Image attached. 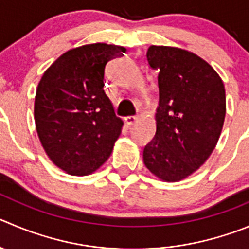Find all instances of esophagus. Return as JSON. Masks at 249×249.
Segmentation results:
<instances>
[{
	"label": "esophagus",
	"mask_w": 249,
	"mask_h": 249,
	"mask_svg": "<svg viewBox=\"0 0 249 249\" xmlns=\"http://www.w3.org/2000/svg\"><path fill=\"white\" fill-rule=\"evenodd\" d=\"M136 122H138V117H134V115H130V117L125 118V123L127 125H134Z\"/></svg>",
	"instance_id": "esophagus-1"
}]
</instances>
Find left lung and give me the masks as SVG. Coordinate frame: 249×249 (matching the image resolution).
I'll list each match as a JSON object with an SVG mask.
<instances>
[{
    "mask_svg": "<svg viewBox=\"0 0 249 249\" xmlns=\"http://www.w3.org/2000/svg\"><path fill=\"white\" fill-rule=\"evenodd\" d=\"M148 65L159 71L156 134L143 148V163L164 182L195 172L219 141L226 114L220 76L198 55L171 46L151 45Z\"/></svg>",
    "mask_w": 249,
    "mask_h": 249,
    "instance_id": "1",
    "label": "left lung"
}]
</instances>
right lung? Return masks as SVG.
<instances>
[{
    "label": "right lung",
    "instance_id": "obj_1",
    "mask_svg": "<svg viewBox=\"0 0 249 249\" xmlns=\"http://www.w3.org/2000/svg\"><path fill=\"white\" fill-rule=\"evenodd\" d=\"M125 48L97 43L71 49L36 88L34 119L49 159L72 176H87L110 156L122 119L104 93V70Z\"/></svg>",
    "mask_w": 249,
    "mask_h": 249
}]
</instances>
